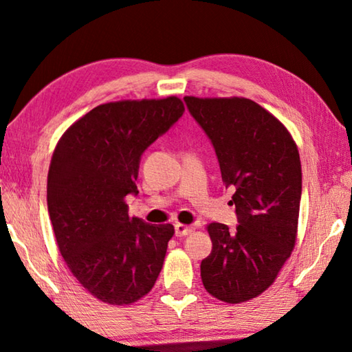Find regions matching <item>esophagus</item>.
<instances>
[{
	"label": "esophagus",
	"instance_id": "esophagus-1",
	"mask_svg": "<svg viewBox=\"0 0 352 352\" xmlns=\"http://www.w3.org/2000/svg\"><path fill=\"white\" fill-rule=\"evenodd\" d=\"M194 231V226H188V225H182V223H177L175 225V236L177 237H183V236H188Z\"/></svg>",
	"mask_w": 352,
	"mask_h": 352
}]
</instances>
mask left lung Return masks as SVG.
I'll return each instance as SVG.
<instances>
[{
  "instance_id": "1",
  "label": "left lung",
  "mask_w": 352,
  "mask_h": 352,
  "mask_svg": "<svg viewBox=\"0 0 352 352\" xmlns=\"http://www.w3.org/2000/svg\"><path fill=\"white\" fill-rule=\"evenodd\" d=\"M184 104L216 151L237 216L236 231L208 225L212 250L201 261V283L217 300L237 305L269 289L295 247L300 153L287 129L253 100L186 96Z\"/></svg>"
}]
</instances>
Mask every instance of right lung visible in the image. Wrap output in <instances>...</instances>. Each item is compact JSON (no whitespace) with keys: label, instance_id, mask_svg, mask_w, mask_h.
<instances>
[{"label":"right lung","instance_id":"obj_1","mask_svg":"<svg viewBox=\"0 0 352 352\" xmlns=\"http://www.w3.org/2000/svg\"><path fill=\"white\" fill-rule=\"evenodd\" d=\"M178 98L98 105L58 141L47 172V212L68 269L98 300L130 305L162 272L170 223L129 217L141 155L183 116Z\"/></svg>","mask_w":352,"mask_h":352}]
</instances>
